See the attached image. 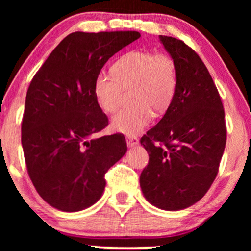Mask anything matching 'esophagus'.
<instances>
[{
    "mask_svg": "<svg viewBox=\"0 0 251 251\" xmlns=\"http://www.w3.org/2000/svg\"><path fill=\"white\" fill-rule=\"evenodd\" d=\"M138 143H139V140L137 137H131V136L126 137V144H128L129 147H133V146L138 145Z\"/></svg>",
    "mask_w": 251,
    "mask_h": 251,
    "instance_id": "obj_1",
    "label": "esophagus"
}]
</instances>
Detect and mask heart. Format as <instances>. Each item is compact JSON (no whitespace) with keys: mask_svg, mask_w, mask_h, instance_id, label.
I'll return each instance as SVG.
<instances>
[{"mask_svg":"<svg viewBox=\"0 0 251 251\" xmlns=\"http://www.w3.org/2000/svg\"><path fill=\"white\" fill-rule=\"evenodd\" d=\"M177 88V68L167 53L131 51L116 61L112 75L100 73L95 81V96L105 113H115L130 91L131 104L112 120L116 131L133 136L152 121L153 111L166 112Z\"/></svg>","mask_w":251,"mask_h":251,"instance_id":"b5f03b06","label":"heart"}]
</instances>
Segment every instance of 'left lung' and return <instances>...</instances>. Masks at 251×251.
Returning <instances> with one entry per match:
<instances>
[{
	"mask_svg": "<svg viewBox=\"0 0 251 251\" xmlns=\"http://www.w3.org/2000/svg\"><path fill=\"white\" fill-rule=\"evenodd\" d=\"M177 68L174 100L140 139L149 164L140 174L144 197L163 210H181L204 197L218 174L226 144L219 92L199 54L181 40L160 35Z\"/></svg>",
	"mask_w": 251,
	"mask_h": 251,
	"instance_id": "obj_1",
	"label": "left lung"
}]
</instances>
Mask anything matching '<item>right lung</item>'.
<instances>
[{
  "label": "right lung",
  "mask_w": 251,
  "mask_h": 251,
  "mask_svg": "<svg viewBox=\"0 0 251 251\" xmlns=\"http://www.w3.org/2000/svg\"><path fill=\"white\" fill-rule=\"evenodd\" d=\"M133 30L67 35L30 82L22 145L32 183L61 211H80L100 199L105 174L126 152L122 133L97 138L108 126L95 81L113 54L139 39Z\"/></svg>",
  "instance_id": "obj_1"
}]
</instances>
